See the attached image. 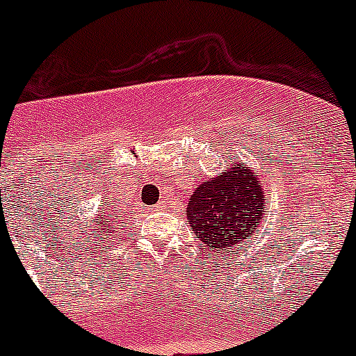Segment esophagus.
<instances>
[{"label":"esophagus","mask_w":356,"mask_h":356,"mask_svg":"<svg viewBox=\"0 0 356 356\" xmlns=\"http://www.w3.org/2000/svg\"><path fill=\"white\" fill-rule=\"evenodd\" d=\"M161 208H162V204H156V207H155V210H161Z\"/></svg>","instance_id":"esophagus-1"}]
</instances>
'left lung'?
Listing matches in <instances>:
<instances>
[{"instance_id":"left-lung-1","label":"left lung","mask_w":356,"mask_h":356,"mask_svg":"<svg viewBox=\"0 0 356 356\" xmlns=\"http://www.w3.org/2000/svg\"><path fill=\"white\" fill-rule=\"evenodd\" d=\"M266 200L259 172L234 164L195 187L187 203V220L201 245L211 250L242 247L263 220Z\"/></svg>"}]
</instances>
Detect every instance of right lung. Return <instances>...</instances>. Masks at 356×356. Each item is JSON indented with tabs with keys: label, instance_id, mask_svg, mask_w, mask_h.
<instances>
[{
	"label": "right lung",
	"instance_id": "obj_1",
	"mask_svg": "<svg viewBox=\"0 0 356 356\" xmlns=\"http://www.w3.org/2000/svg\"><path fill=\"white\" fill-rule=\"evenodd\" d=\"M93 226H95V229L91 233L95 234L97 240L102 243H106V240L113 238L122 229L118 222V215L114 213L113 208L102 207V204L99 207V213L93 215Z\"/></svg>",
	"mask_w": 356,
	"mask_h": 356
}]
</instances>
